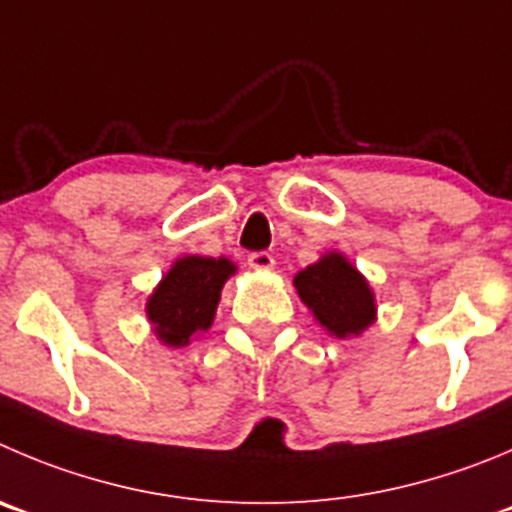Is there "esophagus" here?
<instances>
[{
	"label": "esophagus",
	"instance_id": "esophagus-1",
	"mask_svg": "<svg viewBox=\"0 0 512 512\" xmlns=\"http://www.w3.org/2000/svg\"><path fill=\"white\" fill-rule=\"evenodd\" d=\"M247 265H250L252 270H270V267L275 265V257L265 250L250 252V255H247Z\"/></svg>",
	"mask_w": 512,
	"mask_h": 512
}]
</instances>
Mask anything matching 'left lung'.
I'll return each instance as SVG.
<instances>
[{
    "label": "left lung",
    "mask_w": 512,
    "mask_h": 512,
    "mask_svg": "<svg viewBox=\"0 0 512 512\" xmlns=\"http://www.w3.org/2000/svg\"><path fill=\"white\" fill-rule=\"evenodd\" d=\"M300 300L313 310L323 328L338 338L358 336L374 323V293L364 275L346 257L326 255L295 275Z\"/></svg>",
    "instance_id": "obj_1"
}]
</instances>
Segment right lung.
Returning <instances> with one entry per match:
<instances>
[{"mask_svg": "<svg viewBox=\"0 0 512 512\" xmlns=\"http://www.w3.org/2000/svg\"><path fill=\"white\" fill-rule=\"evenodd\" d=\"M232 272L234 265L224 257L189 255L176 260L146 305L156 336L169 346H186L194 333L207 331L224 280Z\"/></svg>", "mask_w": 512, "mask_h": 512, "instance_id": "right-lung-1", "label": "right lung"}]
</instances>
